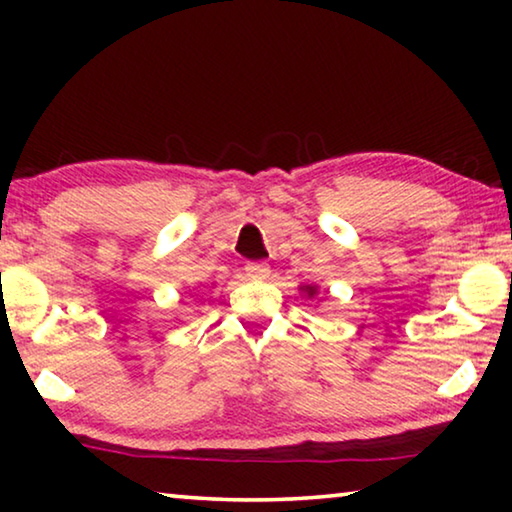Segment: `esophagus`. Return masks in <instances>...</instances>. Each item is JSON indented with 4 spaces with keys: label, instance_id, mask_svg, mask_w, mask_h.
Returning <instances> with one entry per match:
<instances>
[{
    "label": "esophagus",
    "instance_id": "esophagus-1",
    "mask_svg": "<svg viewBox=\"0 0 512 512\" xmlns=\"http://www.w3.org/2000/svg\"><path fill=\"white\" fill-rule=\"evenodd\" d=\"M268 273H271V268L264 262H248L246 264V275L253 277V280H266Z\"/></svg>",
    "mask_w": 512,
    "mask_h": 512
}]
</instances>
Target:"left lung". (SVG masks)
<instances>
[{"label": "left lung", "mask_w": 512, "mask_h": 512, "mask_svg": "<svg viewBox=\"0 0 512 512\" xmlns=\"http://www.w3.org/2000/svg\"><path fill=\"white\" fill-rule=\"evenodd\" d=\"M300 291H305L307 298H314L316 293H318V287H316V284H302Z\"/></svg>", "instance_id": "obj_1"}]
</instances>
